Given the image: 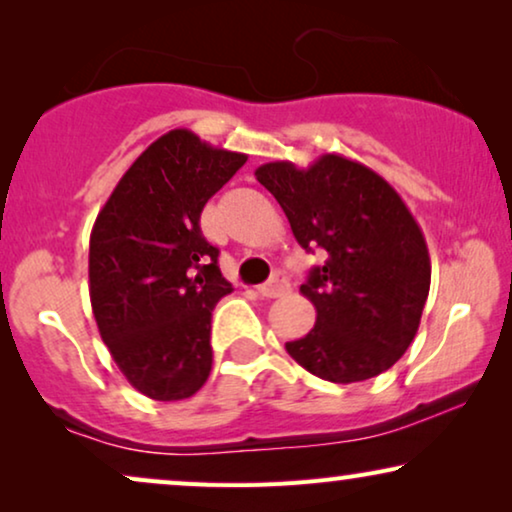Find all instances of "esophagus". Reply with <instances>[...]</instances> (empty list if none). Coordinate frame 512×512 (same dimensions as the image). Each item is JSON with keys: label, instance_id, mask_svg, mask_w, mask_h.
<instances>
[{"label": "esophagus", "instance_id": "obj_1", "mask_svg": "<svg viewBox=\"0 0 512 512\" xmlns=\"http://www.w3.org/2000/svg\"><path fill=\"white\" fill-rule=\"evenodd\" d=\"M286 291H289V279H286L282 272H277V275L272 277L268 284L258 286V293H261L263 298H279V296H284Z\"/></svg>", "mask_w": 512, "mask_h": 512}]
</instances>
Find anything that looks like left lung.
Wrapping results in <instances>:
<instances>
[{
	"instance_id": "8db88e82",
	"label": "left lung",
	"mask_w": 512,
	"mask_h": 512,
	"mask_svg": "<svg viewBox=\"0 0 512 512\" xmlns=\"http://www.w3.org/2000/svg\"><path fill=\"white\" fill-rule=\"evenodd\" d=\"M254 174L300 247L326 251V263L300 286L317 324L286 342V352L338 384L389 370L415 340L431 286L429 249L408 205L387 179L340 153L310 167L275 160Z\"/></svg>"
}]
</instances>
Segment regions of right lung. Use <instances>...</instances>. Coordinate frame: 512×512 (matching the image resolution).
I'll return each instance as SVG.
<instances>
[{"label": "right lung", "mask_w": 512, "mask_h": 512, "mask_svg": "<svg viewBox=\"0 0 512 512\" xmlns=\"http://www.w3.org/2000/svg\"><path fill=\"white\" fill-rule=\"evenodd\" d=\"M244 163V153L170 130L128 167L95 219L88 289L97 328L125 380L153 401L191 398L212 370V310L233 284L200 214Z\"/></svg>", "instance_id": "obj_1"}]
</instances>
